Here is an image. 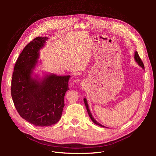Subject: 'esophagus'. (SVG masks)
<instances>
[{
  "label": "esophagus",
  "mask_w": 156,
  "mask_h": 156,
  "mask_svg": "<svg viewBox=\"0 0 156 156\" xmlns=\"http://www.w3.org/2000/svg\"><path fill=\"white\" fill-rule=\"evenodd\" d=\"M81 88L83 89V88H84V83H82L81 84Z\"/></svg>",
  "instance_id": "1"
}]
</instances>
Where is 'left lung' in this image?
<instances>
[{"instance_id": "1", "label": "left lung", "mask_w": 156, "mask_h": 156, "mask_svg": "<svg viewBox=\"0 0 156 156\" xmlns=\"http://www.w3.org/2000/svg\"><path fill=\"white\" fill-rule=\"evenodd\" d=\"M134 58H135V60H136V62L139 64V65L140 66H141L143 69H144V64H143V61H142V60L140 59V56H139L138 53H137V52H136V51L135 52V53ZM84 104H85V106H86V107H87V111H88V115H89L90 118L91 120H92V122H94V123L96 124V125L100 126H101V127H104L103 126H102L101 124H100V123H98V122L95 119H94V117L92 116L90 111V109H89V108H88V103H87V100H86L85 98L84 99Z\"/></svg>"}]
</instances>
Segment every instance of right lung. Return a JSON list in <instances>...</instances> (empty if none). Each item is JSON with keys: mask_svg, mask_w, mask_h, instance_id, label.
I'll list each match as a JSON object with an SVG mask.
<instances>
[{"mask_svg": "<svg viewBox=\"0 0 156 156\" xmlns=\"http://www.w3.org/2000/svg\"><path fill=\"white\" fill-rule=\"evenodd\" d=\"M47 37H36L23 49L16 61L12 78L11 94L14 105L23 119L36 126L57 123L69 90L68 76L47 75L40 81L31 77Z\"/></svg>", "mask_w": 156, "mask_h": 156, "instance_id": "add662e5", "label": "right lung"}]
</instances>
